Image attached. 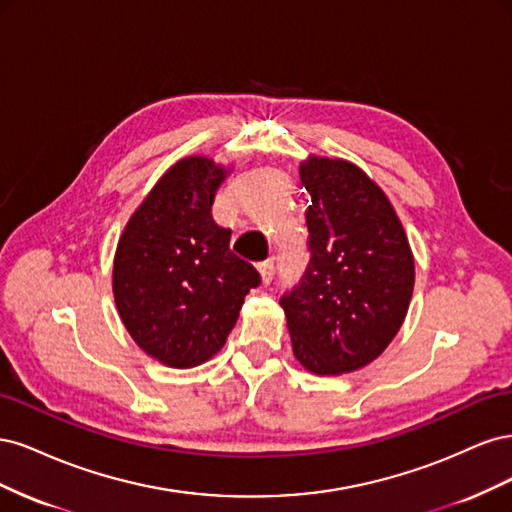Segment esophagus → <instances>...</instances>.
I'll return each instance as SVG.
<instances>
[{
	"label": "esophagus",
	"instance_id": "34e87169",
	"mask_svg": "<svg viewBox=\"0 0 512 512\" xmlns=\"http://www.w3.org/2000/svg\"><path fill=\"white\" fill-rule=\"evenodd\" d=\"M258 271H260V275H262V282L271 284L273 275H275V260H273V258H267V260L258 262Z\"/></svg>",
	"mask_w": 512,
	"mask_h": 512
}]
</instances>
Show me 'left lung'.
Returning <instances> with one entry per match:
<instances>
[{
	"label": "left lung",
	"mask_w": 512,
	"mask_h": 512,
	"mask_svg": "<svg viewBox=\"0 0 512 512\" xmlns=\"http://www.w3.org/2000/svg\"><path fill=\"white\" fill-rule=\"evenodd\" d=\"M309 262L286 290L294 356L320 376L354 371L391 344L406 318L414 260L389 198L344 160L301 164Z\"/></svg>",
	"instance_id": "8db88e82"
}]
</instances>
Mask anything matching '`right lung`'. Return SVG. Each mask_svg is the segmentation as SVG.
Returning <instances> with one entry per match:
<instances>
[{
  "label": "right lung",
  "mask_w": 512,
  "mask_h": 512,
  "mask_svg": "<svg viewBox=\"0 0 512 512\" xmlns=\"http://www.w3.org/2000/svg\"><path fill=\"white\" fill-rule=\"evenodd\" d=\"M224 168L185 158L136 209L119 239L113 292L134 342L170 367H194L218 352L245 294L260 286L252 262L230 250V228L211 205Z\"/></svg>",
  "instance_id": "1"
}]
</instances>
